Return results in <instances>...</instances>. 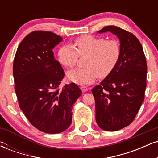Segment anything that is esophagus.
<instances>
[{
	"label": "esophagus",
	"instance_id": "34e87169",
	"mask_svg": "<svg viewBox=\"0 0 158 158\" xmlns=\"http://www.w3.org/2000/svg\"><path fill=\"white\" fill-rule=\"evenodd\" d=\"M80 88H81V90H82L83 92H86L87 90H88V87L84 86V85H82V86H81V87H80Z\"/></svg>",
	"mask_w": 158,
	"mask_h": 158
}]
</instances>
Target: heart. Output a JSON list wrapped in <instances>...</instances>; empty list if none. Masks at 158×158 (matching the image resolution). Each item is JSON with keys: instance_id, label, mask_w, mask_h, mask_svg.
Masks as SVG:
<instances>
[{"instance_id": "heart-1", "label": "heart", "mask_w": 158, "mask_h": 158, "mask_svg": "<svg viewBox=\"0 0 158 158\" xmlns=\"http://www.w3.org/2000/svg\"><path fill=\"white\" fill-rule=\"evenodd\" d=\"M74 46L64 45L58 50V59L63 66L71 68L76 65L79 56H87L86 68L69 70L68 78L77 84H90L98 77L106 78L110 75L118 63L120 47L116 40L85 35L74 41Z\"/></svg>"}]
</instances>
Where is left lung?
<instances>
[{
    "label": "left lung",
    "instance_id": "left-lung-1",
    "mask_svg": "<svg viewBox=\"0 0 158 158\" xmlns=\"http://www.w3.org/2000/svg\"><path fill=\"white\" fill-rule=\"evenodd\" d=\"M110 32L120 41V57L110 75L92 89L96 121L99 128L118 131L133 122L144 100L147 64L143 47L131 32L107 26L99 33Z\"/></svg>",
    "mask_w": 158,
    "mask_h": 158
}]
</instances>
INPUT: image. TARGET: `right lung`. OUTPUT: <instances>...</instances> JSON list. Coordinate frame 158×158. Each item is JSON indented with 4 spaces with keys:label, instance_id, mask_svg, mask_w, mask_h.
<instances>
[{
    "label": "right lung",
    "instance_id": "1",
    "mask_svg": "<svg viewBox=\"0 0 158 158\" xmlns=\"http://www.w3.org/2000/svg\"><path fill=\"white\" fill-rule=\"evenodd\" d=\"M61 41L52 32H32L19 44L13 62L20 108L32 126L48 134L61 133L70 126L72 108L81 95L75 83L59 88L64 72L52 49Z\"/></svg>",
    "mask_w": 158,
    "mask_h": 158
}]
</instances>
